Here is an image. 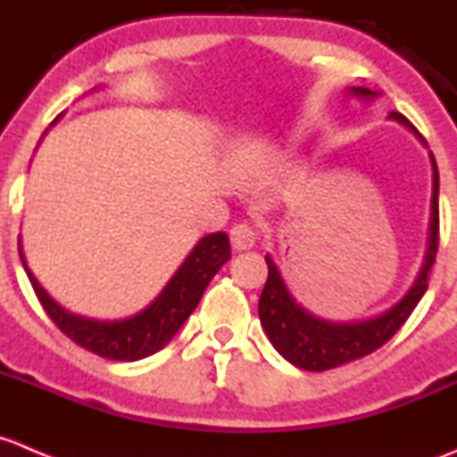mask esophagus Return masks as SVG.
Returning <instances> with one entry per match:
<instances>
[{"label": "esophagus", "instance_id": "34e87169", "mask_svg": "<svg viewBox=\"0 0 457 457\" xmlns=\"http://www.w3.org/2000/svg\"><path fill=\"white\" fill-rule=\"evenodd\" d=\"M257 242V230L251 227V224L242 222V224H235L233 228H230V244H233V248H237V251H246V248L255 246Z\"/></svg>", "mask_w": 457, "mask_h": 457}]
</instances>
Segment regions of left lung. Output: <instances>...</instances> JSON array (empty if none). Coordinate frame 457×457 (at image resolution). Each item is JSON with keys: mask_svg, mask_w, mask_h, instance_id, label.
Returning a JSON list of instances; mask_svg holds the SVG:
<instances>
[{"mask_svg": "<svg viewBox=\"0 0 457 457\" xmlns=\"http://www.w3.org/2000/svg\"><path fill=\"white\" fill-rule=\"evenodd\" d=\"M351 95L369 99L376 97L378 93H371L362 86H355V88H351ZM391 117L404 124L409 130H413L420 142H424L418 129L402 112L393 111ZM431 164V230H428V251L427 257H424V266L411 291L404 295V300L397 302L391 311H386L380 318L367 320V322H327V320L315 318L304 306L293 300L278 266L266 255L269 278H266L257 311H260V322L264 327L266 336H269L270 345L278 349L282 358H287L288 362L304 369V371H328V369H336L340 364L353 362V360L373 353L400 331L402 324L409 320V315L413 313V309L422 300L424 291H427L428 273H431V266L436 262L437 239H440V211H437V184H440V179H437V166L433 155Z\"/></svg>", "mask_w": 457, "mask_h": 457, "instance_id": "8db88e82", "label": "left lung"}]
</instances>
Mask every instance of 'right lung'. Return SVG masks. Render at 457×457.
Masks as SVG:
<instances>
[{
  "label": "right lung",
  "mask_w": 457,
  "mask_h": 457,
  "mask_svg": "<svg viewBox=\"0 0 457 457\" xmlns=\"http://www.w3.org/2000/svg\"><path fill=\"white\" fill-rule=\"evenodd\" d=\"M26 275L35 288V295L42 302L48 318L55 322V327L66 337L79 345L81 349L99 355L106 360H120V362H135V360L148 358L164 349L175 333L179 331L188 315L195 311L204 295L206 287L213 279V275L222 269L224 262L230 257V244L227 233L206 235L197 242L191 255L184 260L178 273L173 275L164 291L160 293L155 302L142 313L133 315L129 320H90L84 315H75L71 311L62 309L35 279L30 269L26 266L21 255Z\"/></svg>",
  "instance_id": "add662e5"
}]
</instances>
